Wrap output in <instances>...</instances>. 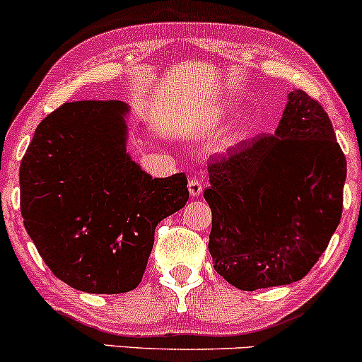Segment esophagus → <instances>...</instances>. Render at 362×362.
I'll return each instance as SVG.
<instances>
[{
    "label": "esophagus",
    "instance_id": "34e87169",
    "mask_svg": "<svg viewBox=\"0 0 362 362\" xmlns=\"http://www.w3.org/2000/svg\"><path fill=\"white\" fill-rule=\"evenodd\" d=\"M188 189H189V194H192V197H200L203 192L202 180H198V177H192L188 182Z\"/></svg>",
    "mask_w": 362,
    "mask_h": 362
}]
</instances>
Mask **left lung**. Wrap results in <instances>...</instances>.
<instances>
[{
	"mask_svg": "<svg viewBox=\"0 0 362 362\" xmlns=\"http://www.w3.org/2000/svg\"><path fill=\"white\" fill-rule=\"evenodd\" d=\"M347 160L322 104L289 93L274 135L209 164L214 269L241 291L298 282L340 222Z\"/></svg>",
	"mask_w": 362,
	"mask_h": 362,
	"instance_id": "left-lung-1",
	"label": "left lung"
}]
</instances>
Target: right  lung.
Masks as SVG:
<instances>
[{"label": "right lung", "instance_id": "1", "mask_svg": "<svg viewBox=\"0 0 362 362\" xmlns=\"http://www.w3.org/2000/svg\"><path fill=\"white\" fill-rule=\"evenodd\" d=\"M128 105L75 100L44 117L20 164L23 226L52 274L76 291L141 282L156 227L186 205L185 173L152 177L127 152Z\"/></svg>", "mask_w": 362, "mask_h": 362}]
</instances>
